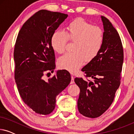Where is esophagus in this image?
Listing matches in <instances>:
<instances>
[{
	"label": "esophagus",
	"instance_id": "esophagus-1",
	"mask_svg": "<svg viewBox=\"0 0 134 134\" xmlns=\"http://www.w3.org/2000/svg\"><path fill=\"white\" fill-rule=\"evenodd\" d=\"M70 83L71 84L74 83V77L73 76H71V80Z\"/></svg>",
	"mask_w": 134,
	"mask_h": 134
}]
</instances>
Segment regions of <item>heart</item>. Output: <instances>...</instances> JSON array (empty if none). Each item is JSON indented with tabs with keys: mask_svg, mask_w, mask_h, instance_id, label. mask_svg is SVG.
I'll return each instance as SVG.
<instances>
[{
	"mask_svg": "<svg viewBox=\"0 0 134 134\" xmlns=\"http://www.w3.org/2000/svg\"><path fill=\"white\" fill-rule=\"evenodd\" d=\"M68 40L74 42V52L62 56L58 64L62 69L75 72L84 62H91L99 54L104 44V32L100 27L78 18L68 24L65 33L56 31L53 34L51 40L53 49L58 54L63 53Z\"/></svg>",
	"mask_w": 134,
	"mask_h": 134,
	"instance_id": "b5f03b06",
	"label": "heart"
}]
</instances>
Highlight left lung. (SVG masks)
<instances>
[{"label": "left lung", "mask_w": 134, "mask_h": 134, "mask_svg": "<svg viewBox=\"0 0 134 134\" xmlns=\"http://www.w3.org/2000/svg\"><path fill=\"white\" fill-rule=\"evenodd\" d=\"M104 27L103 46L98 56L82 71L93 81L75 78L80 88L77 107L80 113L94 118L103 114L112 103L120 85L123 48L118 32L107 18L101 16Z\"/></svg>", "instance_id": "8db88e82"}]
</instances>
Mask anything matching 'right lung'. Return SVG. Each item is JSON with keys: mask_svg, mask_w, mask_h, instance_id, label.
Returning a JSON list of instances; mask_svg holds the SVG:
<instances>
[{"mask_svg": "<svg viewBox=\"0 0 134 134\" xmlns=\"http://www.w3.org/2000/svg\"><path fill=\"white\" fill-rule=\"evenodd\" d=\"M68 14L41 10L24 24L14 50V79L22 99L35 112L48 115L54 110L56 97L70 83L68 71L58 70L45 80L47 71L55 68L51 37Z\"/></svg>", "mask_w": 134, "mask_h": 134, "instance_id": "obj_1", "label": "right lung"}]
</instances>
